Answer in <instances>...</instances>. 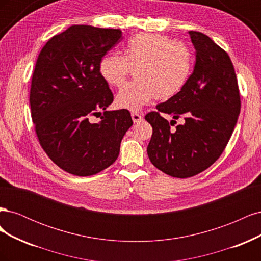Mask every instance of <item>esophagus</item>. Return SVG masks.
<instances>
[{
  "label": "esophagus",
  "mask_w": 261,
  "mask_h": 261,
  "mask_svg": "<svg viewBox=\"0 0 261 261\" xmlns=\"http://www.w3.org/2000/svg\"><path fill=\"white\" fill-rule=\"evenodd\" d=\"M132 118H133V122L134 123H139L143 121V116H141L139 113L137 112H133L132 113Z\"/></svg>",
  "instance_id": "esophagus-1"
}]
</instances>
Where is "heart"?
<instances>
[{
  "label": "heart",
  "mask_w": 261,
  "mask_h": 261,
  "mask_svg": "<svg viewBox=\"0 0 261 261\" xmlns=\"http://www.w3.org/2000/svg\"><path fill=\"white\" fill-rule=\"evenodd\" d=\"M192 59L187 46L160 34L141 33L132 37L124 55L107 53L99 62L101 77L113 87L123 86L135 69L134 83L117 93L118 108L138 111L153 99L169 100L181 90L191 73Z\"/></svg>",
  "instance_id": "b5f03b06"
}]
</instances>
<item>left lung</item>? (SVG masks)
Returning a JSON list of instances; mask_svg holds the SVG:
<instances>
[{"instance_id":"1","label":"left lung","mask_w":261,"mask_h":261,"mask_svg":"<svg viewBox=\"0 0 261 261\" xmlns=\"http://www.w3.org/2000/svg\"><path fill=\"white\" fill-rule=\"evenodd\" d=\"M196 50L192 75L181 90L156 106L145 118L152 126L147 147L156 169L173 177L186 178L208 169L223 152L241 111L238 80L227 53L198 31H189ZM162 113L185 123L169 130ZM172 125V124H171Z\"/></svg>"}]
</instances>
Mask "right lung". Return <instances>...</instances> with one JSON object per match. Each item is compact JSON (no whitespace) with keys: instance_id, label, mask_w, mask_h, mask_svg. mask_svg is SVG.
Segmentation results:
<instances>
[{"instance_id":"add662e5","label":"right lung","mask_w":261,"mask_h":261,"mask_svg":"<svg viewBox=\"0 0 261 261\" xmlns=\"http://www.w3.org/2000/svg\"><path fill=\"white\" fill-rule=\"evenodd\" d=\"M122 37L120 29L74 25L39 54L30 89L31 117L50 159L70 174L90 176L113 164L133 125L128 110L107 111L113 94L99 62ZM102 109L101 121L89 118Z\"/></svg>"}]
</instances>
